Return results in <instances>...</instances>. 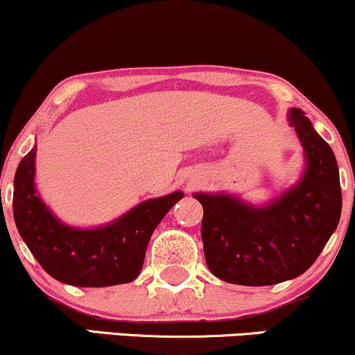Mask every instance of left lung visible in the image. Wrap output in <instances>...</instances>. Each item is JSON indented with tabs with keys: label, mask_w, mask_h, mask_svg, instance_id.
Segmentation results:
<instances>
[{
	"label": "left lung",
	"mask_w": 355,
	"mask_h": 355,
	"mask_svg": "<svg viewBox=\"0 0 355 355\" xmlns=\"http://www.w3.org/2000/svg\"><path fill=\"white\" fill-rule=\"evenodd\" d=\"M288 120L307 158V170L294 189L263 209L229 195H193L203 207L205 262L229 284L259 287L302 275L339 225L336 155L302 110L292 108Z\"/></svg>",
	"instance_id": "obj_1"
}]
</instances>
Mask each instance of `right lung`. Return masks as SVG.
Wrapping results in <instances>:
<instances>
[{"instance_id":"obj_1","label":"right lung","mask_w":355,"mask_h":355,"mask_svg":"<svg viewBox=\"0 0 355 355\" xmlns=\"http://www.w3.org/2000/svg\"><path fill=\"white\" fill-rule=\"evenodd\" d=\"M35 155L36 148L23 157L16 170L13 215L19 235L43 270L76 287H108L135 280L153 230L183 197L182 191L140 203L107 227L71 229L56 220L36 195Z\"/></svg>"}]
</instances>
